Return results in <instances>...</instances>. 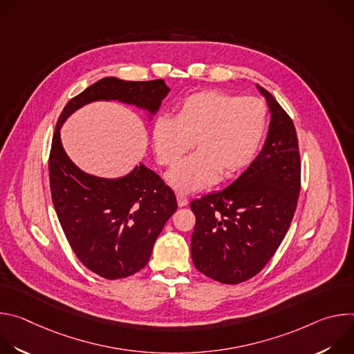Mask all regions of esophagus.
<instances>
[{"label":"esophagus","mask_w":354,"mask_h":354,"mask_svg":"<svg viewBox=\"0 0 354 354\" xmlns=\"http://www.w3.org/2000/svg\"><path fill=\"white\" fill-rule=\"evenodd\" d=\"M176 200H178V206L179 207H185L187 205V201H189V198L185 194H182V193L176 194Z\"/></svg>","instance_id":"34e87169"}]
</instances>
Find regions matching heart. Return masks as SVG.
<instances>
[{
	"label": "heart",
	"mask_w": 354,
	"mask_h": 354,
	"mask_svg": "<svg viewBox=\"0 0 354 354\" xmlns=\"http://www.w3.org/2000/svg\"><path fill=\"white\" fill-rule=\"evenodd\" d=\"M268 109L254 96L205 89L185 96L174 118H158L153 145L160 164L176 165L194 142V154L169 171L165 180L190 193L231 178L255 158L266 130Z\"/></svg>",
	"instance_id": "obj_1"
}]
</instances>
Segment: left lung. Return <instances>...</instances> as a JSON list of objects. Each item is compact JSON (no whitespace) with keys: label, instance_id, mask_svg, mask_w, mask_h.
<instances>
[{"label":"left lung","instance_id":"1","mask_svg":"<svg viewBox=\"0 0 354 354\" xmlns=\"http://www.w3.org/2000/svg\"><path fill=\"white\" fill-rule=\"evenodd\" d=\"M270 123L259 156L225 189L193 200L192 259L198 272L224 284L258 274L291 224L299 193L301 164L295 127L261 85Z\"/></svg>","mask_w":354,"mask_h":354}]
</instances>
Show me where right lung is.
<instances>
[{"label":"right lung","instance_id":"add662e5","mask_svg":"<svg viewBox=\"0 0 354 354\" xmlns=\"http://www.w3.org/2000/svg\"><path fill=\"white\" fill-rule=\"evenodd\" d=\"M169 91L164 80L106 77L73 97L57 120L48 160L53 205L77 258L104 279L131 276L148 263L158 235L178 209L176 197L141 162L120 178H100L80 169L62 144V126L74 112L97 100L136 106L151 120Z\"/></svg>","mask_w":354,"mask_h":354}]
</instances>
